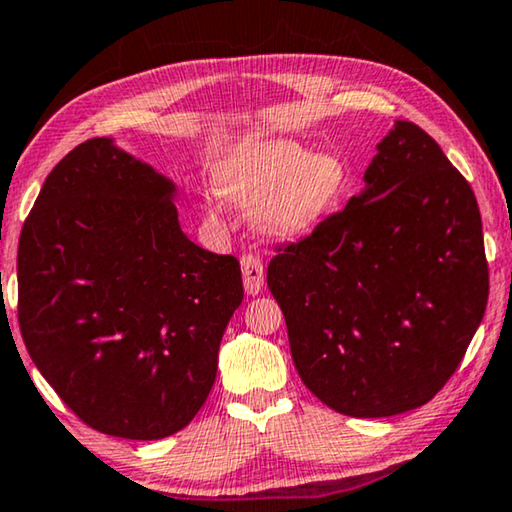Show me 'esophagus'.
<instances>
[{
  "label": "esophagus",
  "instance_id": "esophagus-1",
  "mask_svg": "<svg viewBox=\"0 0 512 512\" xmlns=\"http://www.w3.org/2000/svg\"><path fill=\"white\" fill-rule=\"evenodd\" d=\"M242 281H244V291L247 295H258L263 291V279H265V270L261 258L256 256H242Z\"/></svg>",
  "mask_w": 512,
  "mask_h": 512
}]
</instances>
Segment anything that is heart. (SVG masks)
Wrapping results in <instances>:
<instances>
[{
    "label": "heart",
    "mask_w": 512,
    "mask_h": 512,
    "mask_svg": "<svg viewBox=\"0 0 512 512\" xmlns=\"http://www.w3.org/2000/svg\"><path fill=\"white\" fill-rule=\"evenodd\" d=\"M348 168L337 152L316 150L295 140H258L242 147L217 170V189L226 203L254 207V224L268 238L293 240L328 217L342 198ZM205 212L224 221L217 198Z\"/></svg>",
    "instance_id": "1"
}]
</instances>
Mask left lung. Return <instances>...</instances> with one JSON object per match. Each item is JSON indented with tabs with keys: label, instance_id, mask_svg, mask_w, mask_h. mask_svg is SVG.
<instances>
[{
	"label": "left lung",
	"instance_id": "left-lung-1",
	"mask_svg": "<svg viewBox=\"0 0 512 512\" xmlns=\"http://www.w3.org/2000/svg\"><path fill=\"white\" fill-rule=\"evenodd\" d=\"M302 383L330 409L385 418L427 404L487 307L476 196L439 143L397 120L365 189L268 265Z\"/></svg>",
	"mask_w": 512,
	"mask_h": 512
}]
</instances>
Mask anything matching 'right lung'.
Wrapping results in <instances>:
<instances>
[{"mask_svg": "<svg viewBox=\"0 0 512 512\" xmlns=\"http://www.w3.org/2000/svg\"><path fill=\"white\" fill-rule=\"evenodd\" d=\"M175 198L170 177L92 138L50 170L20 233L29 358L80 420L122 439L194 420L244 295L238 258L191 242Z\"/></svg>", "mask_w": 512, "mask_h": 512, "instance_id": "1", "label": "right lung"}]
</instances>
